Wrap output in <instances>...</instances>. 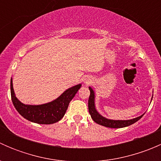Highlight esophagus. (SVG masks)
Instances as JSON below:
<instances>
[{"label": "esophagus", "instance_id": "obj_1", "mask_svg": "<svg viewBox=\"0 0 161 161\" xmlns=\"http://www.w3.org/2000/svg\"><path fill=\"white\" fill-rule=\"evenodd\" d=\"M91 82H92V80H91V79H86V80L85 81V83L87 84V85H88V84H90Z\"/></svg>", "mask_w": 161, "mask_h": 161}]
</instances>
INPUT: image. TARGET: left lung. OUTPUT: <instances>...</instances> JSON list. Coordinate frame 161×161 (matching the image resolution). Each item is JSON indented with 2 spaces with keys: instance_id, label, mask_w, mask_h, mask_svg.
Segmentation results:
<instances>
[{
  "instance_id": "obj_1",
  "label": "left lung",
  "mask_w": 161,
  "mask_h": 161,
  "mask_svg": "<svg viewBox=\"0 0 161 161\" xmlns=\"http://www.w3.org/2000/svg\"><path fill=\"white\" fill-rule=\"evenodd\" d=\"M89 90L90 91V95L89 97V101H88V108H89V112H90L91 118L92 119L97 123L98 125H100L105 126L108 128H112V129H120V128H124L127 127V126L131 125L134 124L136 121H139L141 118L144 115V114L141 116L137 117L136 118L130 120H111L108 119V118H104L102 116L99 112L97 111L95 107V92H94L93 90L90 86ZM153 99V97H152ZM151 99V100H152Z\"/></svg>"
}]
</instances>
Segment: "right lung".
<instances>
[{"label": "right lung", "instance_id": "obj_1", "mask_svg": "<svg viewBox=\"0 0 161 161\" xmlns=\"http://www.w3.org/2000/svg\"><path fill=\"white\" fill-rule=\"evenodd\" d=\"M81 86L82 85L79 84L68 89L56 100L49 103L40 105H29L22 103L15 97L12 79H11V100L15 109L24 118L37 124L50 125L58 122L64 117L69 103Z\"/></svg>", "mask_w": 161, "mask_h": 161}]
</instances>
